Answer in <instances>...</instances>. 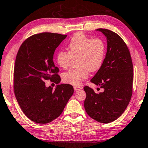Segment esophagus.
I'll return each mask as SVG.
<instances>
[{"label": "esophagus", "instance_id": "esophagus-1", "mask_svg": "<svg viewBox=\"0 0 148 148\" xmlns=\"http://www.w3.org/2000/svg\"><path fill=\"white\" fill-rule=\"evenodd\" d=\"M73 88H74V90H75V91H77V90H80V89H81V88H82V87H79V86H75Z\"/></svg>", "mask_w": 148, "mask_h": 148}]
</instances>
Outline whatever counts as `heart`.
Listing matches in <instances>:
<instances>
[{"label":"heart","instance_id":"1","mask_svg":"<svg viewBox=\"0 0 148 148\" xmlns=\"http://www.w3.org/2000/svg\"><path fill=\"white\" fill-rule=\"evenodd\" d=\"M67 51L57 53L56 61L60 67L66 69L71 58L77 57V67L69 69L63 74V81L67 84L78 86L88 77V72L99 70L105 57V44L101 38L94 39L83 33L74 35L67 47Z\"/></svg>","mask_w":148,"mask_h":148}]
</instances>
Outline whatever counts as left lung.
<instances>
[{"mask_svg": "<svg viewBox=\"0 0 148 148\" xmlns=\"http://www.w3.org/2000/svg\"><path fill=\"white\" fill-rule=\"evenodd\" d=\"M97 30L106 37L107 51L103 65L90 82L104 88V91L97 94L92 88L84 87V106L92 119L109 123L122 114L130 101L133 64L128 47L120 36L107 29Z\"/></svg>", "mask_w": 148, "mask_h": 148, "instance_id": "obj_1", "label": "left lung"}]
</instances>
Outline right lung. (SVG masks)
Segmentation results:
<instances>
[{
    "label": "right lung",
    "mask_w": 148,
    "mask_h": 148,
    "mask_svg": "<svg viewBox=\"0 0 148 148\" xmlns=\"http://www.w3.org/2000/svg\"><path fill=\"white\" fill-rule=\"evenodd\" d=\"M67 35L43 32L31 36L20 45L14 68V92L24 114L32 121L47 124L60 116L73 94L69 84L45 87V80L60 83L53 58Z\"/></svg>",
    "instance_id": "add662e5"
}]
</instances>
